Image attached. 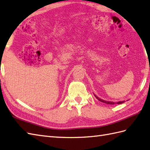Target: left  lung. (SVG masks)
<instances>
[{"instance_id": "8db88e82", "label": "left lung", "mask_w": 150, "mask_h": 150, "mask_svg": "<svg viewBox=\"0 0 150 150\" xmlns=\"http://www.w3.org/2000/svg\"><path fill=\"white\" fill-rule=\"evenodd\" d=\"M94 96L96 97V98H97V99L99 100V101H100V102H102V103H106V104H122V103H124V102L125 101H119V102H117V103H114V102H111V101H106V100H103V99H101V98H98L96 95H95L94 94Z\"/></svg>"}]
</instances>
